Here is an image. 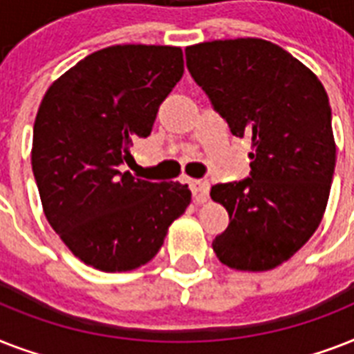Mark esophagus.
Instances as JSON below:
<instances>
[{"label": "esophagus", "mask_w": 354, "mask_h": 354, "mask_svg": "<svg viewBox=\"0 0 354 354\" xmlns=\"http://www.w3.org/2000/svg\"><path fill=\"white\" fill-rule=\"evenodd\" d=\"M189 185H191V191H193L194 202L202 204V202L207 200V196H209V183L204 182V180H191Z\"/></svg>", "instance_id": "34e87169"}]
</instances>
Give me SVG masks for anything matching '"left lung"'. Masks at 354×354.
Segmentation results:
<instances>
[{
  "label": "left lung",
  "instance_id": "8db88e82",
  "mask_svg": "<svg viewBox=\"0 0 354 354\" xmlns=\"http://www.w3.org/2000/svg\"><path fill=\"white\" fill-rule=\"evenodd\" d=\"M185 58L233 136L252 139V176L211 187L230 215L213 250L230 268H275L314 235L327 207L336 165L327 91L305 64L261 38L204 41Z\"/></svg>",
  "mask_w": 354,
  "mask_h": 354
}]
</instances>
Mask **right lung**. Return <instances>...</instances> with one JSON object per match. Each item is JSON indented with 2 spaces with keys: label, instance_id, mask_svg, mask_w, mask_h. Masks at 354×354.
<instances>
[{
  "label": "right lung",
  "instance_id": "right-lung-1",
  "mask_svg": "<svg viewBox=\"0 0 354 354\" xmlns=\"http://www.w3.org/2000/svg\"><path fill=\"white\" fill-rule=\"evenodd\" d=\"M182 75L180 47L112 46L75 64L41 99L30 160L44 215L93 268L147 264L191 204L187 185L122 171Z\"/></svg>",
  "mask_w": 354,
  "mask_h": 354
}]
</instances>
